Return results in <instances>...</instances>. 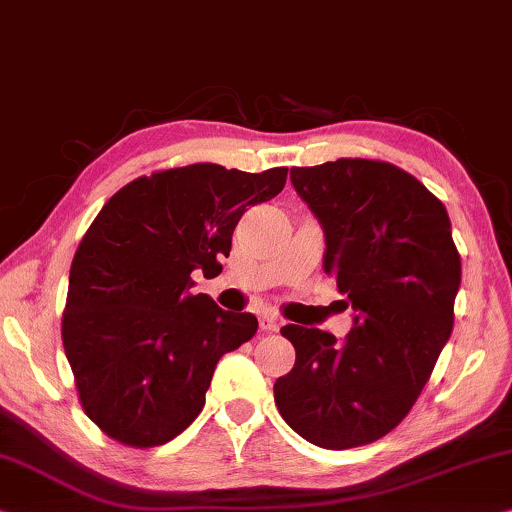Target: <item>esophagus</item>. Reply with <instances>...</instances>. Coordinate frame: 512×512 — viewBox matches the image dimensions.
<instances>
[{"instance_id":"34e87169","label":"esophagus","mask_w":512,"mask_h":512,"mask_svg":"<svg viewBox=\"0 0 512 512\" xmlns=\"http://www.w3.org/2000/svg\"><path fill=\"white\" fill-rule=\"evenodd\" d=\"M279 325H281V321H279L277 316L272 314V311H263V314H261V328H263V330L277 332Z\"/></svg>"}]
</instances>
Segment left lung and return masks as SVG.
<instances>
[{
    "mask_svg": "<svg viewBox=\"0 0 512 512\" xmlns=\"http://www.w3.org/2000/svg\"><path fill=\"white\" fill-rule=\"evenodd\" d=\"M291 182L323 228V270L355 314L344 339L281 328L295 365L274 383V402L314 446H365L406 418L453 332V228L439 198L383 161L291 168Z\"/></svg>",
    "mask_w": 512,
    "mask_h": 512,
    "instance_id": "1",
    "label": "left lung"
}]
</instances>
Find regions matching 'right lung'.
<instances>
[{
  "label": "right lung",
  "mask_w": 512,
  "mask_h": 512,
  "mask_svg": "<svg viewBox=\"0 0 512 512\" xmlns=\"http://www.w3.org/2000/svg\"><path fill=\"white\" fill-rule=\"evenodd\" d=\"M286 173L170 168L129 182L96 214L71 263L62 342L80 404L110 439H175L203 411L221 355L256 335L254 314L191 295V272L217 277L240 217L277 196Z\"/></svg>",
  "instance_id": "right-lung-1"
}]
</instances>
